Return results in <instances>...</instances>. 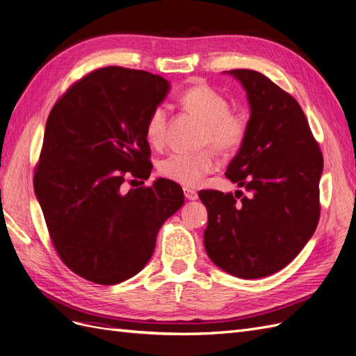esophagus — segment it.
<instances>
[{
    "mask_svg": "<svg viewBox=\"0 0 356 356\" xmlns=\"http://www.w3.org/2000/svg\"><path fill=\"white\" fill-rule=\"evenodd\" d=\"M184 196H186V199H188V200H196L197 199V193L193 190V188H188V187H186L184 188Z\"/></svg>",
    "mask_w": 356,
    "mask_h": 356,
    "instance_id": "esophagus-1",
    "label": "esophagus"
}]
</instances>
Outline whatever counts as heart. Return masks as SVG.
I'll return each instance as SVG.
<instances>
[{
  "label": "heart",
  "instance_id": "obj_1",
  "mask_svg": "<svg viewBox=\"0 0 356 356\" xmlns=\"http://www.w3.org/2000/svg\"><path fill=\"white\" fill-rule=\"evenodd\" d=\"M179 102L188 114L203 123L200 145L209 148L197 154H169L160 160L159 172L161 177L181 186L196 187L217 169L216 151L221 156H232L242 148L248 136V118L241 111L230 110L229 99L208 84L191 86L181 93ZM166 127L168 111L163 105H157L145 122L148 144L154 148L163 145Z\"/></svg>",
  "mask_w": 356,
  "mask_h": 356
}]
</instances>
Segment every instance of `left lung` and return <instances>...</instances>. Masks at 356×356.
<instances>
[{
  "label": "left lung",
  "mask_w": 356,
  "mask_h": 356,
  "mask_svg": "<svg viewBox=\"0 0 356 356\" xmlns=\"http://www.w3.org/2000/svg\"><path fill=\"white\" fill-rule=\"evenodd\" d=\"M227 72L251 106L246 141L225 172L245 193H199L208 209L203 243L224 272L257 279L289 264L315 233L324 159L293 96L261 72Z\"/></svg>",
  "instance_id": "obj_1"
}]
</instances>
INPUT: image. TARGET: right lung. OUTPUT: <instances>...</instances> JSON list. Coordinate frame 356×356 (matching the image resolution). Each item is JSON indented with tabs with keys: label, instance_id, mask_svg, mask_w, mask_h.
<instances>
[{
	"label": "right lung",
	"instance_id": "obj_1",
	"mask_svg": "<svg viewBox=\"0 0 356 356\" xmlns=\"http://www.w3.org/2000/svg\"><path fill=\"white\" fill-rule=\"evenodd\" d=\"M169 90L152 72L99 68L75 81L49 114L34 188L53 246L70 270L99 285L120 284L152 258L163 222L184 203L177 182L123 193L148 179V114Z\"/></svg>",
	"mask_w": 356,
	"mask_h": 356
}]
</instances>
